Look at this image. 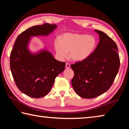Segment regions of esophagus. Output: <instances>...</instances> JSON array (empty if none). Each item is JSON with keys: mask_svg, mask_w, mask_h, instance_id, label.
Listing matches in <instances>:
<instances>
[{"mask_svg": "<svg viewBox=\"0 0 129 129\" xmlns=\"http://www.w3.org/2000/svg\"><path fill=\"white\" fill-rule=\"evenodd\" d=\"M70 67H71V65H70V64H69V63L67 62L66 63V65H65V68H66L67 69H68V68H69Z\"/></svg>", "mask_w": 129, "mask_h": 129, "instance_id": "esophagus-1", "label": "esophagus"}]
</instances>
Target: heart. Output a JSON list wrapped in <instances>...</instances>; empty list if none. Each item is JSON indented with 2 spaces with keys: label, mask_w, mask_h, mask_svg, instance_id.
Wrapping results in <instances>:
<instances>
[{
  "label": "heart",
  "mask_w": 129,
  "mask_h": 129,
  "mask_svg": "<svg viewBox=\"0 0 129 129\" xmlns=\"http://www.w3.org/2000/svg\"><path fill=\"white\" fill-rule=\"evenodd\" d=\"M96 45L95 39L85 34H67L61 40H56L54 48L61 59L66 58L69 52V57L76 61H81L89 57Z\"/></svg>",
  "instance_id": "1"
}]
</instances>
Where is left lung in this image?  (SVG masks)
Masks as SVG:
<instances>
[{"instance_id": "1", "label": "left lung", "mask_w": 129, "mask_h": 129, "mask_svg": "<svg viewBox=\"0 0 129 129\" xmlns=\"http://www.w3.org/2000/svg\"><path fill=\"white\" fill-rule=\"evenodd\" d=\"M94 31L100 36L94 51L85 60L71 65L75 73L72 85L76 93L85 99H93L106 92L112 85L120 66L116 44L102 31Z\"/></svg>"}]
</instances>
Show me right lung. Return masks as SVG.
Here are the masks:
<instances>
[{
    "label": "right lung",
    "instance_id": "1",
    "mask_svg": "<svg viewBox=\"0 0 129 129\" xmlns=\"http://www.w3.org/2000/svg\"><path fill=\"white\" fill-rule=\"evenodd\" d=\"M57 27L44 23L28 28L17 36L11 52L10 69L16 85L30 97L46 95L56 77L65 69V62L56 60L47 50L32 53L28 48L31 37L47 36Z\"/></svg>",
    "mask_w": 129,
    "mask_h": 129
}]
</instances>
